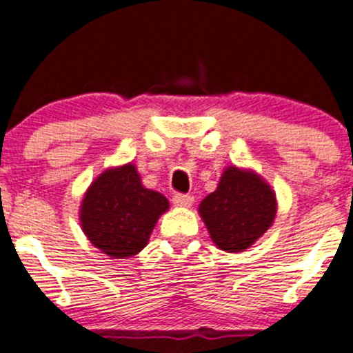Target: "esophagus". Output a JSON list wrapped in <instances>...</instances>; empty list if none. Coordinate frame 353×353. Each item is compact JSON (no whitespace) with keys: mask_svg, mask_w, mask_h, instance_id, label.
Wrapping results in <instances>:
<instances>
[{"mask_svg":"<svg viewBox=\"0 0 353 353\" xmlns=\"http://www.w3.org/2000/svg\"><path fill=\"white\" fill-rule=\"evenodd\" d=\"M172 201H173V204L178 205V208H188V205L194 202V197L188 194H175L173 195Z\"/></svg>","mask_w":353,"mask_h":353,"instance_id":"34e87169","label":"esophagus"}]
</instances>
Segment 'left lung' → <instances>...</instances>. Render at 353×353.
<instances>
[{
    "label": "left lung",
    "instance_id": "1",
    "mask_svg": "<svg viewBox=\"0 0 353 353\" xmlns=\"http://www.w3.org/2000/svg\"><path fill=\"white\" fill-rule=\"evenodd\" d=\"M212 242L226 252L252 245L273 223L276 197L256 173L230 166L218 188L199 205Z\"/></svg>",
    "mask_w": 353,
    "mask_h": 353
}]
</instances>
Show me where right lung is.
Instances as JSON below:
<instances>
[{"instance_id": "1", "label": "right lung", "mask_w": 353, "mask_h": 353, "mask_svg": "<svg viewBox=\"0 0 353 353\" xmlns=\"http://www.w3.org/2000/svg\"><path fill=\"white\" fill-rule=\"evenodd\" d=\"M168 199L141 183L134 165L108 170L87 190L80 209L82 230L90 243L113 259L141 252L149 242Z\"/></svg>"}]
</instances>
